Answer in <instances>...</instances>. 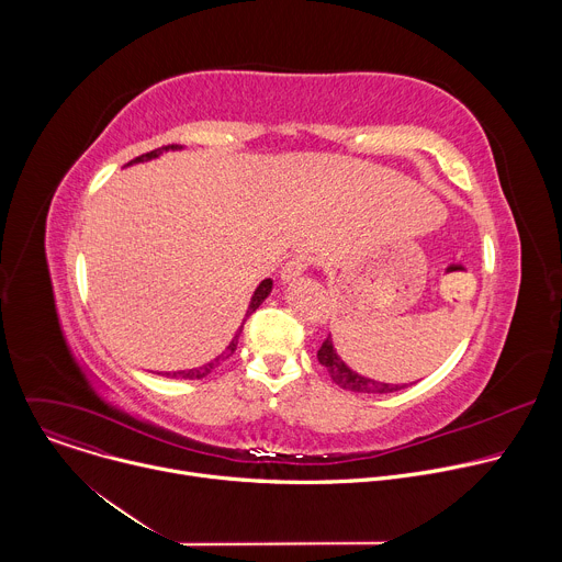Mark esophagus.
<instances>
[{
    "label": "esophagus",
    "instance_id": "1",
    "mask_svg": "<svg viewBox=\"0 0 562 562\" xmlns=\"http://www.w3.org/2000/svg\"><path fill=\"white\" fill-rule=\"evenodd\" d=\"M308 267H311V258L308 256H293L284 265V269H282V280L284 282H295Z\"/></svg>",
    "mask_w": 562,
    "mask_h": 562
}]
</instances>
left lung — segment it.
Segmentation results:
<instances>
[{
  "label": "left lung",
  "mask_w": 562,
  "mask_h": 562,
  "mask_svg": "<svg viewBox=\"0 0 562 562\" xmlns=\"http://www.w3.org/2000/svg\"><path fill=\"white\" fill-rule=\"evenodd\" d=\"M317 360H319V364H323V367L329 371L331 380H334L338 386L349 389V391H356V393H391V391L407 389V384H389V382H380V380L364 378V375H360L358 371H353L351 367H347V362L338 356V351H336V347H334L331 334H329V338L323 342V347H319Z\"/></svg>",
  "instance_id": "8db88e82"
}]
</instances>
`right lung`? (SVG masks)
Returning <instances> with one entry per match:
<instances>
[{"label": "right lung", "instance_id": "add662e5", "mask_svg": "<svg viewBox=\"0 0 562 562\" xmlns=\"http://www.w3.org/2000/svg\"><path fill=\"white\" fill-rule=\"evenodd\" d=\"M182 146L180 144H169V146H162V148H155V150H150V153H144V155H139V157H135V159H131V162L126 165V167H131V165H137V162H148V159H155V157H159L162 153H167V150H180ZM271 289H273V280L271 278H267V280H262L260 284H258V289L254 291V295H251V302H249V308H247V315H245V319H243V325H239V329L235 331V336H233V340L228 342V347L215 358V360H211V362H206V364H202V367H195V369H184V371H162V373H157V375H165V378H176V380H200V378H204V375H209L217 364H220V360H226L235 349H237V340H239V334H243V327H245V323H247V317L269 297V293H271Z\"/></svg>", "mask_w": 562, "mask_h": 562}]
</instances>
